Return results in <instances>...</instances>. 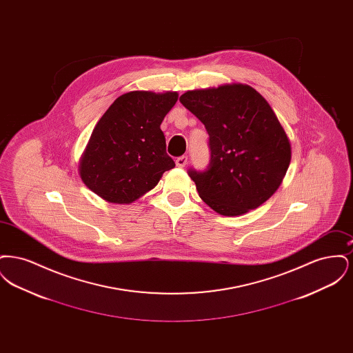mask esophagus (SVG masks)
<instances>
[{
  "mask_svg": "<svg viewBox=\"0 0 353 353\" xmlns=\"http://www.w3.org/2000/svg\"><path fill=\"white\" fill-rule=\"evenodd\" d=\"M186 164H188V156H180L176 159V165L179 168H184Z\"/></svg>",
  "mask_w": 353,
  "mask_h": 353,
  "instance_id": "34e87169",
  "label": "esophagus"
}]
</instances>
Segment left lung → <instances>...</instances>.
Segmentation results:
<instances>
[{
    "label": "left lung",
    "mask_w": 353,
    "mask_h": 353,
    "mask_svg": "<svg viewBox=\"0 0 353 353\" xmlns=\"http://www.w3.org/2000/svg\"><path fill=\"white\" fill-rule=\"evenodd\" d=\"M180 101L205 125L210 160L190 168L205 203L241 216L275 193L291 161V145L266 99L248 84L186 91Z\"/></svg>",
    "instance_id": "obj_1"
}]
</instances>
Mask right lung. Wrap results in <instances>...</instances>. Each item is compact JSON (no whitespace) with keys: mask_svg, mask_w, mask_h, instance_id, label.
I'll list each match as a JSON object with an SVG mask.
<instances>
[{"mask_svg":"<svg viewBox=\"0 0 353 353\" xmlns=\"http://www.w3.org/2000/svg\"><path fill=\"white\" fill-rule=\"evenodd\" d=\"M177 98V92L131 91L110 105L81 161V177L88 189L105 201L130 203L174 168L160 124Z\"/></svg>","mask_w":353,"mask_h":353,"instance_id":"add662e5","label":"right lung"}]
</instances>
